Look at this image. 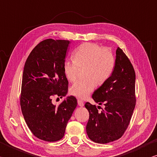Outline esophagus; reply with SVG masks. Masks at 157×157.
<instances>
[{
	"instance_id": "obj_1",
	"label": "esophagus",
	"mask_w": 157,
	"mask_h": 157,
	"mask_svg": "<svg viewBox=\"0 0 157 157\" xmlns=\"http://www.w3.org/2000/svg\"><path fill=\"white\" fill-rule=\"evenodd\" d=\"M78 104L79 106H81V107L84 106V101H82V100H81V99H78Z\"/></svg>"
}]
</instances>
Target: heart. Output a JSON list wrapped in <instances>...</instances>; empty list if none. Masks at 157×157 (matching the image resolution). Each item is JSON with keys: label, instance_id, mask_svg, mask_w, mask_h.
<instances>
[{"label": "heart", "instance_id": "obj_1", "mask_svg": "<svg viewBox=\"0 0 157 157\" xmlns=\"http://www.w3.org/2000/svg\"><path fill=\"white\" fill-rule=\"evenodd\" d=\"M74 60H66L63 72L66 78L74 82L79 69H84L86 78L77 81L71 88V93L80 99H86L95 89L97 84H102L112 75L115 59L110 50L93 43H84L73 54Z\"/></svg>", "mask_w": 157, "mask_h": 157}]
</instances>
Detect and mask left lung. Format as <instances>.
Here are the masks:
<instances>
[{"label":"left lung","mask_w":157,"mask_h":157,"mask_svg":"<svg viewBox=\"0 0 157 157\" xmlns=\"http://www.w3.org/2000/svg\"><path fill=\"white\" fill-rule=\"evenodd\" d=\"M93 99L105 108L101 112L89 102L86 125L88 137L95 143L108 144L124 135L130 124L136 104L135 72L126 54L118 47L115 65L108 80L93 93ZM100 107L98 106V108Z\"/></svg>","instance_id":"obj_1"}]
</instances>
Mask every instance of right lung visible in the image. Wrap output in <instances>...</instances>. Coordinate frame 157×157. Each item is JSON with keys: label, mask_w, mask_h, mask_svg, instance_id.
<instances>
[{"label": "right lung", "mask_w": 157, "mask_h": 157, "mask_svg": "<svg viewBox=\"0 0 157 157\" xmlns=\"http://www.w3.org/2000/svg\"><path fill=\"white\" fill-rule=\"evenodd\" d=\"M69 40L47 39L31 51L25 64L21 106L25 122L33 135L53 142L63 137L68 121L78 104L67 97L58 106L53 96H66L68 82L63 72Z\"/></svg>", "instance_id": "obj_1"}]
</instances>
